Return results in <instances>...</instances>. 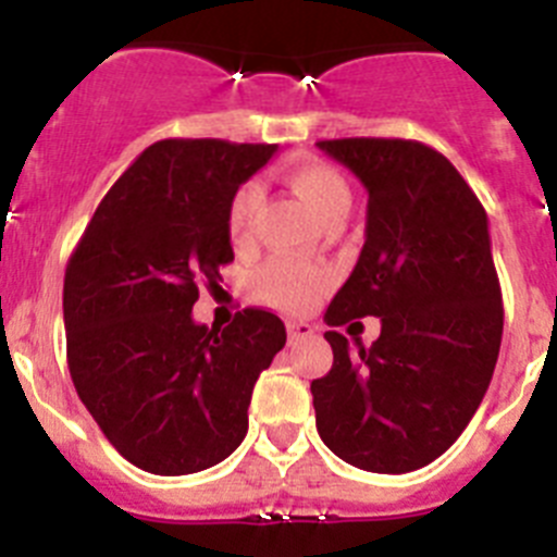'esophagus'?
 Instances as JSON below:
<instances>
[{
	"instance_id": "34e87169",
	"label": "esophagus",
	"mask_w": 557,
	"mask_h": 557,
	"mask_svg": "<svg viewBox=\"0 0 557 557\" xmlns=\"http://www.w3.org/2000/svg\"><path fill=\"white\" fill-rule=\"evenodd\" d=\"M287 334H289V339H293V343H298V339L312 337L314 329L309 326V323H304V321H289L287 323Z\"/></svg>"
}]
</instances>
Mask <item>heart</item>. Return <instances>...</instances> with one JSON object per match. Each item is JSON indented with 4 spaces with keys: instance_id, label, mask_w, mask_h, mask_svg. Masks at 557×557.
<instances>
[{
    "instance_id": "obj_1",
    "label": "heart",
    "mask_w": 557,
    "mask_h": 557,
    "mask_svg": "<svg viewBox=\"0 0 557 557\" xmlns=\"http://www.w3.org/2000/svg\"><path fill=\"white\" fill-rule=\"evenodd\" d=\"M287 184L323 225L343 223V218L351 209V184L337 166L326 164V161L293 164L287 170ZM259 203H262L259 184L248 181V184L236 186L228 200V209H225V231H228V239L234 245H245L250 239ZM326 287L329 275L323 270L304 268V264L295 262H273L259 275V293H262L264 301L278 309H287V312L309 309Z\"/></svg>"
}]
</instances>
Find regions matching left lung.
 Instances as JSON below:
<instances>
[{
    "label": "left lung",
    "mask_w": 557,
    "mask_h": 557,
    "mask_svg": "<svg viewBox=\"0 0 557 557\" xmlns=\"http://www.w3.org/2000/svg\"><path fill=\"white\" fill-rule=\"evenodd\" d=\"M368 189L366 245L329 326L379 318L371 348L326 332L312 382L323 444L357 469L416 471L455 444L494 376L502 289L485 209L446 156L412 139H323Z\"/></svg>",
    "instance_id": "8db88e82"
}]
</instances>
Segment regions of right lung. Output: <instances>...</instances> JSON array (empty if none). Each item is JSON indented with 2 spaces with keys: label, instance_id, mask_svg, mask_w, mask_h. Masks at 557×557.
<instances>
[{
  "label": "right lung",
  "instance_id": "obj_1",
  "mask_svg": "<svg viewBox=\"0 0 557 557\" xmlns=\"http://www.w3.org/2000/svg\"><path fill=\"white\" fill-rule=\"evenodd\" d=\"M275 145L164 139L147 147L97 206L63 278L66 362L75 391L125 460L195 474L248 432L259 373L287 343L268 309L225 329L191 321L200 284L234 262L225 209Z\"/></svg>",
  "mask_w": 557,
  "mask_h": 557
}]
</instances>
